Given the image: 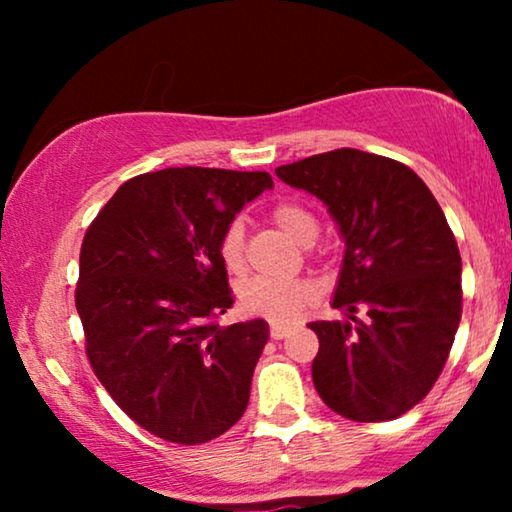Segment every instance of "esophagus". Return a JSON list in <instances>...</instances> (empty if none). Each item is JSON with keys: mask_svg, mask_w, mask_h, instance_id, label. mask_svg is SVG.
Listing matches in <instances>:
<instances>
[{"mask_svg": "<svg viewBox=\"0 0 512 512\" xmlns=\"http://www.w3.org/2000/svg\"><path fill=\"white\" fill-rule=\"evenodd\" d=\"M289 331H291V328L286 324H272L270 326V338L272 340H282V338H286V335H289Z\"/></svg>", "mask_w": 512, "mask_h": 512, "instance_id": "34e87169", "label": "esophagus"}]
</instances>
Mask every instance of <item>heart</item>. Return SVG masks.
Segmentation results:
<instances>
[{
    "label": "heart",
    "instance_id": "obj_1",
    "mask_svg": "<svg viewBox=\"0 0 512 512\" xmlns=\"http://www.w3.org/2000/svg\"><path fill=\"white\" fill-rule=\"evenodd\" d=\"M270 219L298 244H312L317 237V221L298 202H277ZM219 258L230 275L244 270V228L242 221H230L219 240ZM237 298L244 312L256 317L286 324L298 319L317 298V286L310 279L296 282H272V279L251 277L237 286Z\"/></svg>",
    "mask_w": 512,
    "mask_h": 512
}]
</instances>
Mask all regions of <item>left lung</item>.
I'll return each mask as SVG.
<instances>
[{"label": "left lung", "instance_id": "obj_1", "mask_svg": "<svg viewBox=\"0 0 512 512\" xmlns=\"http://www.w3.org/2000/svg\"><path fill=\"white\" fill-rule=\"evenodd\" d=\"M275 172L317 195L345 240L333 307L347 319L310 324L321 401L352 422L401 417L443 373L461 321V256L443 209L408 165L359 149Z\"/></svg>", "mask_w": 512, "mask_h": 512}]
</instances>
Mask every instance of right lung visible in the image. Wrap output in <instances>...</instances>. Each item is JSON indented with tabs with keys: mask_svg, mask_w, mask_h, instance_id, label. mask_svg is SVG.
<instances>
[{
	"mask_svg": "<svg viewBox=\"0 0 512 512\" xmlns=\"http://www.w3.org/2000/svg\"><path fill=\"white\" fill-rule=\"evenodd\" d=\"M272 186L268 172L167 167L125 181L86 230L76 310L88 361L153 436L202 445L247 410L268 321L216 324L233 307L219 240Z\"/></svg>",
	"mask_w": 512,
	"mask_h": 512,
	"instance_id": "add662e5",
	"label": "right lung"
}]
</instances>
